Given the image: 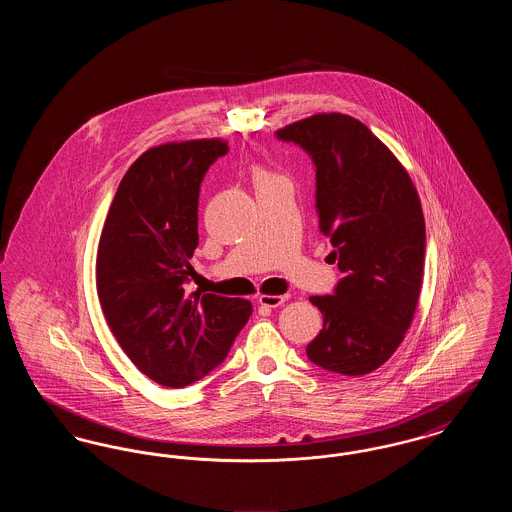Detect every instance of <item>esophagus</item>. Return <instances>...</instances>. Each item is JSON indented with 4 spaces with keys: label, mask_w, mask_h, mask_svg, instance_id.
<instances>
[{
    "label": "esophagus",
    "mask_w": 512,
    "mask_h": 512,
    "mask_svg": "<svg viewBox=\"0 0 512 512\" xmlns=\"http://www.w3.org/2000/svg\"><path fill=\"white\" fill-rule=\"evenodd\" d=\"M288 301V295H259V305L268 307V309H274V307H280Z\"/></svg>",
    "instance_id": "1"
}]
</instances>
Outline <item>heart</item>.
I'll use <instances>...</instances> for the list:
<instances>
[{"instance_id": "b5f03b06", "label": "heart", "mask_w": 512, "mask_h": 512, "mask_svg": "<svg viewBox=\"0 0 512 512\" xmlns=\"http://www.w3.org/2000/svg\"><path fill=\"white\" fill-rule=\"evenodd\" d=\"M257 184H261V182H267V180H270V176L268 174H265V172H257Z\"/></svg>"}]
</instances>
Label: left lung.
I'll return each instance as SVG.
<instances>
[{"mask_svg": "<svg viewBox=\"0 0 512 512\" xmlns=\"http://www.w3.org/2000/svg\"><path fill=\"white\" fill-rule=\"evenodd\" d=\"M315 165L318 226L341 278L313 295L324 324L311 363L343 376L384 365L409 330L424 272L426 228L407 171L363 122L322 113L276 132Z\"/></svg>", "mask_w": 512, "mask_h": 512, "instance_id": "8db88e82", "label": "left lung"}]
</instances>
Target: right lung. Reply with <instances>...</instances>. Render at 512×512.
<instances>
[{"label":"right lung","instance_id":"add662e5","mask_svg":"<svg viewBox=\"0 0 512 512\" xmlns=\"http://www.w3.org/2000/svg\"><path fill=\"white\" fill-rule=\"evenodd\" d=\"M226 153L220 140L149 149L124 174L101 230L103 315L128 359L167 388L217 368L251 315L245 299L186 295L199 244V186Z\"/></svg>","mask_w":512,"mask_h":512}]
</instances>
